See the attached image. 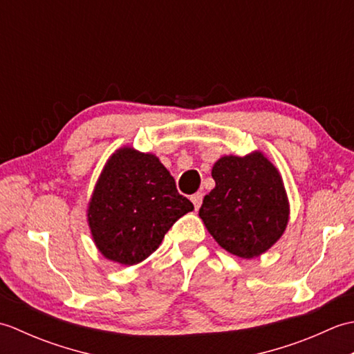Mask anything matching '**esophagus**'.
Masks as SVG:
<instances>
[{"label":"esophagus","mask_w":354,"mask_h":354,"mask_svg":"<svg viewBox=\"0 0 354 354\" xmlns=\"http://www.w3.org/2000/svg\"><path fill=\"white\" fill-rule=\"evenodd\" d=\"M190 201L193 202L194 209H199V207H201V204H202V193H194V194H192Z\"/></svg>","instance_id":"esophagus-1"}]
</instances>
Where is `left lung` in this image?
Returning a JSON list of instances; mask_svg holds the SVG:
<instances>
[{"mask_svg":"<svg viewBox=\"0 0 354 354\" xmlns=\"http://www.w3.org/2000/svg\"><path fill=\"white\" fill-rule=\"evenodd\" d=\"M214 189L199 217L225 251L254 259L272 248L288 228L290 205L280 171L260 152L223 155L212 169Z\"/></svg>","mask_w":354,"mask_h":354,"instance_id":"left-lung-1","label":"left lung"}]
</instances>
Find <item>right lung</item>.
Returning a JSON list of instances; mask_svg holds the SVG:
<instances>
[{
  "mask_svg": "<svg viewBox=\"0 0 354 354\" xmlns=\"http://www.w3.org/2000/svg\"><path fill=\"white\" fill-rule=\"evenodd\" d=\"M193 208L160 158L123 146L103 165L86 222L104 259L133 266L155 252L171 225Z\"/></svg>",
  "mask_w": 354,
  "mask_h": 354,
  "instance_id": "right-lung-1",
  "label": "right lung"
}]
</instances>
